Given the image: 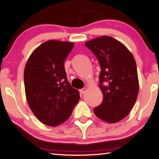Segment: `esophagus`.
Masks as SVG:
<instances>
[{"mask_svg": "<svg viewBox=\"0 0 159 159\" xmlns=\"http://www.w3.org/2000/svg\"><path fill=\"white\" fill-rule=\"evenodd\" d=\"M86 90H87V88H82V89L80 90V93L81 94H84L86 92Z\"/></svg>", "mask_w": 159, "mask_h": 159, "instance_id": "1", "label": "esophagus"}]
</instances>
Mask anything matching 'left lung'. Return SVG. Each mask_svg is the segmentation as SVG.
<instances>
[{"label": "left lung", "instance_id": "1", "mask_svg": "<svg viewBox=\"0 0 159 159\" xmlns=\"http://www.w3.org/2000/svg\"><path fill=\"white\" fill-rule=\"evenodd\" d=\"M85 45L95 54L101 67L99 88L103 101L94 113L105 122L120 121L128 115L138 95L139 80L133 55L122 43L108 36L95 38Z\"/></svg>", "mask_w": 159, "mask_h": 159}]
</instances>
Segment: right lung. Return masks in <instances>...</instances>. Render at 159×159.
<instances>
[{"label": "right lung", "instance_id": "right-lung-1", "mask_svg": "<svg viewBox=\"0 0 159 159\" xmlns=\"http://www.w3.org/2000/svg\"><path fill=\"white\" fill-rule=\"evenodd\" d=\"M74 45L73 42L50 40L36 48L26 61V100L36 117L48 126L65 122L79 101V90L71 86L64 69Z\"/></svg>", "mask_w": 159, "mask_h": 159}]
</instances>
